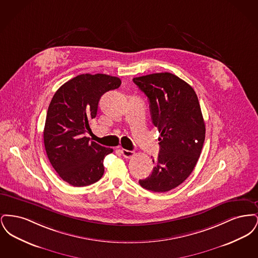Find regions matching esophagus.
I'll return each instance as SVG.
<instances>
[{
    "instance_id": "obj_1",
    "label": "esophagus",
    "mask_w": 258,
    "mask_h": 258,
    "mask_svg": "<svg viewBox=\"0 0 258 258\" xmlns=\"http://www.w3.org/2000/svg\"><path fill=\"white\" fill-rule=\"evenodd\" d=\"M122 154H123V158H125V159H131L135 156V152L128 151L125 149H122Z\"/></svg>"
}]
</instances>
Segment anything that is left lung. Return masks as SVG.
<instances>
[{
    "instance_id": "1",
    "label": "left lung",
    "mask_w": 258,
    "mask_h": 258,
    "mask_svg": "<svg viewBox=\"0 0 258 258\" xmlns=\"http://www.w3.org/2000/svg\"><path fill=\"white\" fill-rule=\"evenodd\" d=\"M133 80L147 96L152 122L160 134L153 172L139 184L165 192L184 182L200 157L206 131L200 104L192 87L175 74H148Z\"/></svg>"
}]
</instances>
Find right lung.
Wrapping results in <instances>:
<instances>
[{
	"mask_svg": "<svg viewBox=\"0 0 258 258\" xmlns=\"http://www.w3.org/2000/svg\"><path fill=\"white\" fill-rule=\"evenodd\" d=\"M121 80L107 74H80L61 85L51 99L43 131L51 165L74 186L98 182L103 160L113 150L90 141V121L96 118L101 96L119 88Z\"/></svg>",
	"mask_w": 258,
	"mask_h": 258,
	"instance_id": "right-lung-1",
	"label": "right lung"
}]
</instances>
